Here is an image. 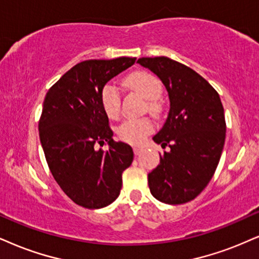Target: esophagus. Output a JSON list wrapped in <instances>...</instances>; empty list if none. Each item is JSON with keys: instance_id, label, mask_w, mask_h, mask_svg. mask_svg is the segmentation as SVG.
I'll return each instance as SVG.
<instances>
[{"instance_id": "obj_1", "label": "esophagus", "mask_w": 259, "mask_h": 259, "mask_svg": "<svg viewBox=\"0 0 259 259\" xmlns=\"http://www.w3.org/2000/svg\"><path fill=\"white\" fill-rule=\"evenodd\" d=\"M133 152H135L136 156H139L143 152V149L142 148H137V146H135V148H133Z\"/></svg>"}]
</instances>
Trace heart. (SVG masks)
<instances>
[{"label": "heart", "instance_id": "obj_1", "mask_svg": "<svg viewBox=\"0 0 259 259\" xmlns=\"http://www.w3.org/2000/svg\"><path fill=\"white\" fill-rule=\"evenodd\" d=\"M126 84L148 100L150 113L154 115L161 113L162 104L159 103L158 98L161 97L163 88L157 76L148 72H136L126 79ZM100 101L108 117L116 119L119 116L121 111V96L116 85L113 82H107L101 90ZM152 128L154 127L149 119H128L119 126L117 137L128 144H140L145 137L152 132Z\"/></svg>", "mask_w": 259, "mask_h": 259}]
</instances>
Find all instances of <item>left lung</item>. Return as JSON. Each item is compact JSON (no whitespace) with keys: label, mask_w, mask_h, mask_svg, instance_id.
<instances>
[{"label":"left lung","mask_w":259,"mask_h":259,"mask_svg":"<svg viewBox=\"0 0 259 259\" xmlns=\"http://www.w3.org/2000/svg\"><path fill=\"white\" fill-rule=\"evenodd\" d=\"M161 79L170 109L154 142L170 151L148 175L150 192L165 204L196 198L211 180L226 139L225 110L218 91L190 67L165 56L138 61Z\"/></svg>","instance_id":"1"}]
</instances>
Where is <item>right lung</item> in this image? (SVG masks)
Returning <instances> with one entry per match:
<instances>
[{"label": "right lung", "instance_id": "right-lung-1", "mask_svg": "<svg viewBox=\"0 0 259 259\" xmlns=\"http://www.w3.org/2000/svg\"><path fill=\"white\" fill-rule=\"evenodd\" d=\"M135 62L136 57L79 62L44 98L38 130L47 163L63 192L86 209H101L119 197L122 171L133 161L132 148L111 138L100 94ZM104 141L110 149L96 150Z\"/></svg>", "mask_w": 259, "mask_h": 259}]
</instances>
